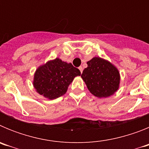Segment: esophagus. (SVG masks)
<instances>
[{"label":"esophagus","instance_id":"34e87169","mask_svg":"<svg viewBox=\"0 0 149 149\" xmlns=\"http://www.w3.org/2000/svg\"><path fill=\"white\" fill-rule=\"evenodd\" d=\"M79 69H80V71H81V73H82L83 70H84V68H83V67H82V66H80V67H79Z\"/></svg>","mask_w":149,"mask_h":149}]
</instances>
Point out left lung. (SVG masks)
Listing matches in <instances>:
<instances>
[{
    "label": "left lung",
    "mask_w": 149,
    "mask_h": 149,
    "mask_svg": "<svg viewBox=\"0 0 149 149\" xmlns=\"http://www.w3.org/2000/svg\"><path fill=\"white\" fill-rule=\"evenodd\" d=\"M83 78L91 93L98 98H107L119 88L120 76L117 68L108 61L94 57L87 62Z\"/></svg>",
    "instance_id": "1"
}]
</instances>
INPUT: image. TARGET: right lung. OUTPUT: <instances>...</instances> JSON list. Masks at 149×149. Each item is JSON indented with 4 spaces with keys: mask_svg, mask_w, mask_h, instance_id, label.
Here are the masks:
<instances>
[{
    "mask_svg": "<svg viewBox=\"0 0 149 149\" xmlns=\"http://www.w3.org/2000/svg\"><path fill=\"white\" fill-rule=\"evenodd\" d=\"M81 75L78 68L56 58L38 68L33 86L40 95L55 99L65 94L74 77Z\"/></svg>",
    "mask_w": 149,
    "mask_h": 149,
    "instance_id": "obj_1",
    "label": "right lung"
}]
</instances>
